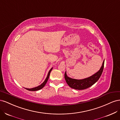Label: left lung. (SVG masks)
I'll return each mask as SVG.
<instances>
[{
  "label": "left lung",
  "mask_w": 120,
  "mask_h": 120,
  "mask_svg": "<svg viewBox=\"0 0 120 120\" xmlns=\"http://www.w3.org/2000/svg\"><path fill=\"white\" fill-rule=\"evenodd\" d=\"M104 67V61L103 63L102 66L100 70L95 74L92 75L91 77L82 79H75L68 77L66 71L64 74V78L68 85L71 88L75 90H85L91 86L94 83H96L100 78L102 74Z\"/></svg>",
  "instance_id": "8db88e82"
}]
</instances>
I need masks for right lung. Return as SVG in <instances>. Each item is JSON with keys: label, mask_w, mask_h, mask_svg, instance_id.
Segmentation results:
<instances>
[{"label": "right lung", "mask_w": 120, "mask_h": 120, "mask_svg": "<svg viewBox=\"0 0 120 120\" xmlns=\"http://www.w3.org/2000/svg\"><path fill=\"white\" fill-rule=\"evenodd\" d=\"M52 69V68L51 69H50V71L49 72L48 76H47L46 79H45V82H43L41 85H40V86H38L37 87H35V88H31V89H26V88H25V89H26L27 90H30V91H36V90H39L41 89L42 88H43V87H44V86L45 85L47 82H48V81L49 77V75H50V72H51Z\"/></svg>", "instance_id": "1"}]
</instances>
